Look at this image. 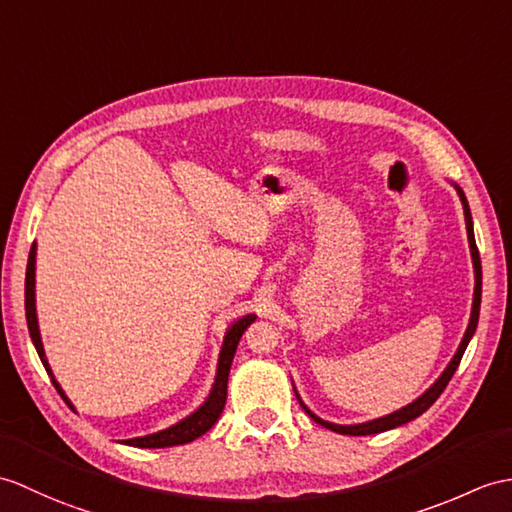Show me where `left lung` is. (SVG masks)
Wrapping results in <instances>:
<instances>
[{"instance_id": "1", "label": "left lung", "mask_w": 512, "mask_h": 512, "mask_svg": "<svg viewBox=\"0 0 512 512\" xmlns=\"http://www.w3.org/2000/svg\"><path fill=\"white\" fill-rule=\"evenodd\" d=\"M456 189H458V194H460L462 205H465L467 235H469V246H471L473 268H475V292H473V310H471L469 327H467V331H465V338H462L460 347H458V351H456V355H454V360L449 362V366L445 368V373L436 379V384H434L430 390H427L425 395H421L417 401H412L410 406L401 408V410H397V412H392V414H388V417L375 419V421H368V423H360V425H336V423H327V421H323V419H318L314 412H310V410H307V408L303 406V401L299 399V395H296V399H299V403L303 406V410H305L307 414H310V417H312L316 423H320L323 427H327V430H331V432H338V434H349V436H368V434H377V432L392 430V427H399V425H403V423H408V421H412V419L421 417V414H423L427 408H430L432 403H434L438 397H441V392H443V390H445V386L449 384V379L454 377L456 368H458V364H460V360H462V355H465L467 344H469L471 336L475 334V327H478L480 301H482V266H480V253H478V246H475V237H473L471 211H469V205H467V198H465V194L460 192V187H456Z\"/></svg>"}]
</instances>
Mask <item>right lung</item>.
<instances>
[{
    "instance_id": "obj_1",
    "label": "right lung",
    "mask_w": 512,
    "mask_h": 512,
    "mask_svg": "<svg viewBox=\"0 0 512 512\" xmlns=\"http://www.w3.org/2000/svg\"><path fill=\"white\" fill-rule=\"evenodd\" d=\"M37 257V246L32 244L30 248V255H28V268H26V320H28V329H30V338L34 342V347H37L39 358L45 366L47 375L52 377V384L54 388L61 392V397L67 401L63 388L58 386V382L54 379L52 371H50V364L45 360V351H43V342H41V334H39V323H37V307H34V259ZM255 320L253 314H248L244 318L237 320V323L227 331V338H224V347L220 351V362H218V375H216V384H213V390L209 399L202 403V406L194 412L189 414L187 419H183L181 423H176L168 430H161L157 434H150V436H141V438H130V441H122L126 445H133V447H172V445H185V443H192L194 438L202 436L207 430H211L213 423L220 419V414L224 410V403H227V384H229V371H231V364L235 358V349L237 344H240V338L244 331L248 329Z\"/></svg>"
}]
</instances>
